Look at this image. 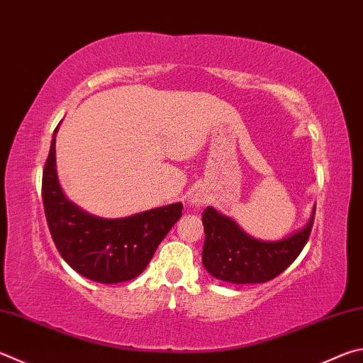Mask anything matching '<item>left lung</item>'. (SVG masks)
<instances>
[{
  "label": "left lung",
  "mask_w": 363,
  "mask_h": 363,
  "mask_svg": "<svg viewBox=\"0 0 363 363\" xmlns=\"http://www.w3.org/2000/svg\"><path fill=\"white\" fill-rule=\"evenodd\" d=\"M204 227L203 265L211 276L232 284H259L276 278L300 255L311 235L314 213L305 228L281 241H259L246 235L227 216L208 206Z\"/></svg>",
  "instance_id": "8db88e82"
}]
</instances>
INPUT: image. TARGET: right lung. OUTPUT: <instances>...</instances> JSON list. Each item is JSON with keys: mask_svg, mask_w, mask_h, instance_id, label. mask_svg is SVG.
<instances>
[{"mask_svg": "<svg viewBox=\"0 0 363 363\" xmlns=\"http://www.w3.org/2000/svg\"><path fill=\"white\" fill-rule=\"evenodd\" d=\"M43 203L49 232L63 260L79 274L103 284L140 276L182 216V203L123 219H101L84 213L65 196L58 184L55 138L43 171Z\"/></svg>", "mask_w": 363, "mask_h": 363, "instance_id": "1", "label": "right lung"}]
</instances>
